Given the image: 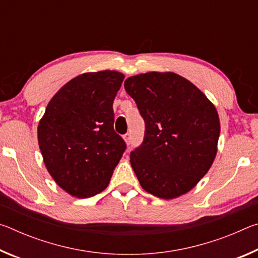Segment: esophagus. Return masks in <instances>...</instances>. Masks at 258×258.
I'll use <instances>...</instances> for the list:
<instances>
[{"label":"esophagus","instance_id":"obj_1","mask_svg":"<svg viewBox=\"0 0 258 258\" xmlns=\"http://www.w3.org/2000/svg\"><path fill=\"white\" fill-rule=\"evenodd\" d=\"M123 138H124V141L126 142V145L128 146L130 143H131V135H130V134H125Z\"/></svg>","mask_w":258,"mask_h":258}]
</instances>
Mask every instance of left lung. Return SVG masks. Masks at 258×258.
Returning a JSON list of instances; mask_svg holds the SVG:
<instances>
[{"label":"left lung","mask_w":258,"mask_h":258,"mask_svg":"<svg viewBox=\"0 0 258 258\" xmlns=\"http://www.w3.org/2000/svg\"><path fill=\"white\" fill-rule=\"evenodd\" d=\"M146 121L141 147L130 161L142 189L161 199L185 195L206 175L217 154L220 117L186 78L149 72L124 83Z\"/></svg>","instance_id":"left-lung-1"}]
</instances>
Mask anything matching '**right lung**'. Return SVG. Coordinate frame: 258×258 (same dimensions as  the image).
I'll use <instances>...</instances> for the list:
<instances>
[{"instance_id": "add662e5", "label": "right lung", "mask_w": 258, "mask_h": 258, "mask_svg": "<svg viewBox=\"0 0 258 258\" xmlns=\"http://www.w3.org/2000/svg\"><path fill=\"white\" fill-rule=\"evenodd\" d=\"M116 71L81 74L47 103L37 126L43 161L61 189L90 198L108 186L126 145L113 131L112 103L124 81Z\"/></svg>"}]
</instances>
